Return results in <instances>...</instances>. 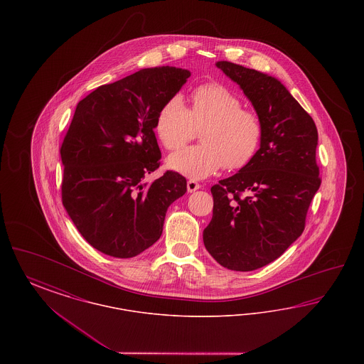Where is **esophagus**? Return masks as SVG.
Returning <instances> with one entry per match:
<instances>
[{"label": "esophagus", "mask_w": 364, "mask_h": 364, "mask_svg": "<svg viewBox=\"0 0 364 364\" xmlns=\"http://www.w3.org/2000/svg\"><path fill=\"white\" fill-rule=\"evenodd\" d=\"M199 188H200L199 183H196L195 180H188V183H187V190H188V192H195V191L199 190Z\"/></svg>", "instance_id": "obj_1"}]
</instances>
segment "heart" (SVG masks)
Returning <instances> with one entry per match:
<instances>
[{
	"label": "heart",
	"instance_id": "heart-1",
	"mask_svg": "<svg viewBox=\"0 0 364 364\" xmlns=\"http://www.w3.org/2000/svg\"><path fill=\"white\" fill-rule=\"evenodd\" d=\"M202 128V144L183 149L168 158V166L192 180H202L225 166L240 169L259 150L263 127L259 117L242 109V100L220 83L196 87L187 107L180 95L171 97L158 110L154 124L156 138L168 150L184 146Z\"/></svg>",
	"mask_w": 364,
	"mask_h": 364
}]
</instances>
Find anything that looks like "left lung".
I'll return each instance as SVG.
<instances>
[{
	"label": "left lung",
	"instance_id": "left-lung-1",
	"mask_svg": "<svg viewBox=\"0 0 364 364\" xmlns=\"http://www.w3.org/2000/svg\"><path fill=\"white\" fill-rule=\"evenodd\" d=\"M215 65L252 104L263 136L251 162L211 187L213 218L203 242L221 266L251 272L277 259L304 230L321 186L318 131L276 77L229 61Z\"/></svg>",
	"mask_w": 364,
	"mask_h": 364
}]
</instances>
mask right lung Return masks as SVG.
Listing matches in <instances>:
<instances>
[{
  "instance_id": "obj_1",
  "label": "right lung",
  "mask_w": 364,
  "mask_h": 364,
  "mask_svg": "<svg viewBox=\"0 0 364 364\" xmlns=\"http://www.w3.org/2000/svg\"><path fill=\"white\" fill-rule=\"evenodd\" d=\"M176 67L138 70L88 94L75 110L61 146L63 205L80 235L114 258L136 257L161 237L168 208L187 180L166 172L151 184L161 150L158 110L186 85Z\"/></svg>"
}]
</instances>
